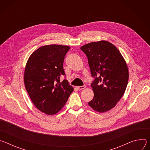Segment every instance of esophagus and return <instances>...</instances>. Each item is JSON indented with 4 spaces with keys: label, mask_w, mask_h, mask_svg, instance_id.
<instances>
[{
    "label": "esophagus",
    "mask_w": 150,
    "mask_h": 150,
    "mask_svg": "<svg viewBox=\"0 0 150 150\" xmlns=\"http://www.w3.org/2000/svg\"><path fill=\"white\" fill-rule=\"evenodd\" d=\"M85 87H86V86L85 85H82V86H77L76 87V88L78 90H83L84 89Z\"/></svg>",
    "instance_id": "obj_1"
}]
</instances>
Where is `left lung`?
Returning a JSON list of instances; mask_svg holds the SVG:
<instances>
[{
	"instance_id": "left-lung-1",
	"label": "left lung",
	"mask_w": 150,
	"mask_h": 150,
	"mask_svg": "<svg viewBox=\"0 0 150 150\" xmlns=\"http://www.w3.org/2000/svg\"><path fill=\"white\" fill-rule=\"evenodd\" d=\"M88 58L94 97L88 104L100 113L116 105L126 90L128 79L126 63L119 50L109 41L91 42L81 47Z\"/></svg>"
}]
</instances>
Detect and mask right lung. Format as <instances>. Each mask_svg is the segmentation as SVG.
Returning a JSON list of instances; mask_svg holds the SVG:
<instances>
[{
	"label": "right lung",
	"instance_id": "add662e5",
	"mask_svg": "<svg viewBox=\"0 0 150 150\" xmlns=\"http://www.w3.org/2000/svg\"><path fill=\"white\" fill-rule=\"evenodd\" d=\"M70 47L58 45L42 46L34 52L26 64L25 88L31 101L48 115L58 113L65 105L74 88L67 79L63 63Z\"/></svg>",
	"mask_w": 150,
	"mask_h": 150
}]
</instances>
